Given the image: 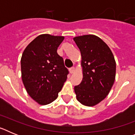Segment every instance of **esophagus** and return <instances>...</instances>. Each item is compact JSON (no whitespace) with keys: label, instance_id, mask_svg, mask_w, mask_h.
<instances>
[{"label":"esophagus","instance_id":"esophagus-1","mask_svg":"<svg viewBox=\"0 0 135 135\" xmlns=\"http://www.w3.org/2000/svg\"><path fill=\"white\" fill-rule=\"evenodd\" d=\"M75 71V68L74 67H71V68H70V72L71 74H73L74 73Z\"/></svg>","mask_w":135,"mask_h":135}]
</instances>
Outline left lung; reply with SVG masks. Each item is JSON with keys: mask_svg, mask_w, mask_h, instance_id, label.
<instances>
[{"mask_svg": "<svg viewBox=\"0 0 135 135\" xmlns=\"http://www.w3.org/2000/svg\"><path fill=\"white\" fill-rule=\"evenodd\" d=\"M82 56L83 78L75 86L77 100L86 106H94L109 94L115 77V61L105 42L95 35L74 38Z\"/></svg>", "mask_w": 135, "mask_h": 135, "instance_id": "obj_1", "label": "left lung"}]
</instances>
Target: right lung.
Segmentation results:
<instances>
[{
	"instance_id": "right-lung-1",
	"label": "right lung",
	"mask_w": 135,
	"mask_h": 135,
	"mask_svg": "<svg viewBox=\"0 0 135 135\" xmlns=\"http://www.w3.org/2000/svg\"><path fill=\"white\" fill-rule=\"evenodd\" d=\"M64 36L41 34L25 49L21 59L22 81L28 95L40 105L58 97L69 74L57 48Z\"/></svg>"
}]
</instances>
